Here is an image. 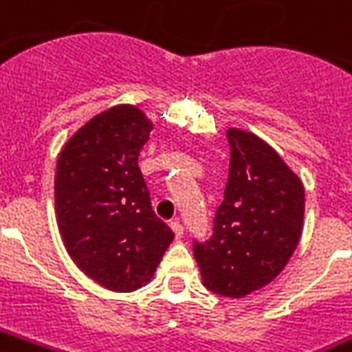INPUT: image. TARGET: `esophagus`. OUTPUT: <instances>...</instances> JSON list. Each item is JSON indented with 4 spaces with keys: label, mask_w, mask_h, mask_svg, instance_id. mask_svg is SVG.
<instances>
[{
    "label": "esophagus",
    "mask_w": 352,
    "mask_h": 352,
    "mask_svg": "<svg viewBox=\"0 0 352 352\" xmlns=\"http://www.w3.org/2000/svg\"><path fill=\"white\" fill-rule=\"evenodd\" d=\"M169 227H171V230H173V234H175L177 240H181V238H183L184 228H183V225L179 223V221H173V223H171Z\"/></svg>",
    "instance_id": "obj_1"
}]
</instances>
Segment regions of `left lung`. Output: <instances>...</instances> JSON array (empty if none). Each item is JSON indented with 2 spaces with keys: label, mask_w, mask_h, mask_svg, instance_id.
<instances>
[{
  "label": "left lung",
  "mask_w": 352,
  "mask_h": 352,
  "mask_svg": "<svg viewBox=\"0 0 352 352\" xmlns=\"http://www.w3.org/2000/svg\"><path fill=\"white\" fill-rule=\"evenodd\" d=\"M230 169L213 236L194 242L201 282L223 297H245L278 276L303 232L305 186L269 142L228 127Z\"/></svg>",
  "instance_id": "left-lung-1"
}]
</instances>
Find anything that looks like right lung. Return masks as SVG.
Returning a JSON list of instances; mask_svg holds the SVG:
<instances>
[{"mask_svg": "<svg viewBox=\"0 0 352 352\" xmlns=\"http://www.w3.org/2000/svg\"><path fill=\"white\" fill-rule=\"evenodd\" d=\"M152 125L141 108L116 104L83 124L56 160V225L66 252L110 292L146 286L173 240L139 169Z\"/></svg>", "mask_w": 352, "mask_h": 352, "instance_id": "right-lung-1", "label": "right lung"}]
</instances>
